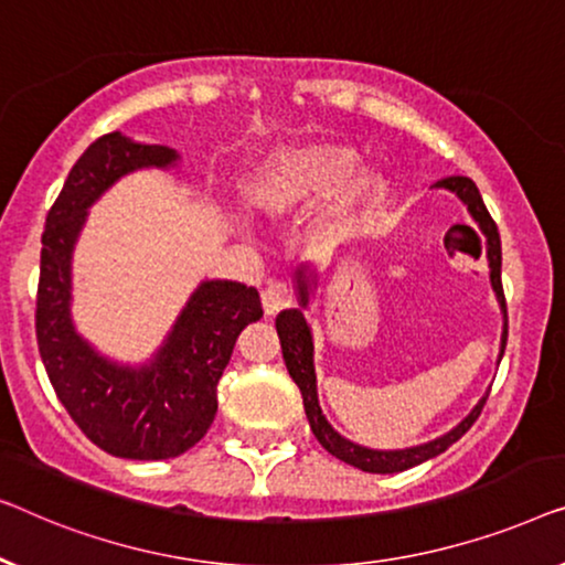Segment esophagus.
<instances>
[{
    "label": "esophagus",
    "mask_w": 565,
    "mask_h": 565,
    "mask_svg": "<svg viewBox=\"0 0 565 565\" xmlns=\"http://www.w3.org/2000/svg\"><path fill=\"white\" fill-rule=\"evenodd\" d=\"M260 301H264V309H266V315H276V312H281L284 307H289V301H291V294H289V289H286L284 284H268L266 289H264V294H260Z\"/></svg>",
    "instance_id": "esophagus-1"
}]
</instances>
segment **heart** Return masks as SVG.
Returning a JSON list of instances; mask_svg holds the SVG:
<instances>
[{
    "instance_id": "b5f03b06",
    "label": "heart",
    "mask_w": 565,
    "mask_h": 565,
    "mask_svg": "<svg viewBox=\"0 0 565 565\" xmlns=\"http://www.w3.org/2000/svg\"><path fill=\"white\" fill-rule=\"evenodd\" d=\"M359 153L340 142H307L276 150L245 184V202L253 212L284 220L320 196H332V217L351 220L381 192L379 171L359 166ZM237 233L248 235L243 220H233Z\"/></svg>"
}]
</instances>
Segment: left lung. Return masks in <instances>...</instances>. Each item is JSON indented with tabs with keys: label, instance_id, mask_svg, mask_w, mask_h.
<instances>
[{
	"label": "left lung",
	"instance_id": "1",
	"mask_svg": "<svg viewBox=\"0 0 565 565\" xmlns=\"http://www.w3.org/2000/svg\"><path fill=\"white\" fill-rule=\"evenodd\" d=\"M435 189H445V192L456 194L458 200L466 204L468 214H471V220L476 222V227H479L481 233V243H483L481 250L487 253L489 281H491V289H494L497 305L502 309V340H499V355H497V365H499L507 345V305H504V291H502V241H499L497 222L491 220L487 204H483L479 189H476L471 179L450 177V179L438 181ZM476 241H479V235H476ZM317 281H320V268L317 266L297 268V274H294V294H297L299 305L291 309H284V312H279V317H276V332H279V340H281L284 363L286 369H289V376L294 379V384L299 386L301 399H305V412L315 438L320 440V445L330 452V456L345 460L348 466L361 468L365 473H399L448 450L450 445L476 423V417L481 415L483 402H487L489 392L473 404L471 412H468L456 427H450V430L443 433L440 438L412 445V448H396V450L369 448V445H361L351 438H345L343 433H338L335 427H332V423L324 417V412L320 407V394H317V371H315V335H312V324H309L305 317L309 312V307H312Z\"/></svg>",
	"mask_w": 565,
	"mask_h": 565
}]
</instances>
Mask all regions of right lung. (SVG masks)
<instances>
[{
    "label": "right lung",
    "instance_id": "right-lung-1",
    "mask_svg": "<svg viewBox=\"0 0 565 565\" xmlns=\"http://www.w3.org/2000/svg\"><path fill=\"white\" fill-rule=\"evenodd\" d=\"M177 148L115 130L84 150L45 217L38 348L71 419L109 456L166 460L200 443L217 415V381L245 324L264 317L253 286L202 279L146 361L102 353L74 322V253L89 210L135 171H177Z\"/></svg>",
    "mask_w": 565,
    "mask_h": 565
}]
</instances>
